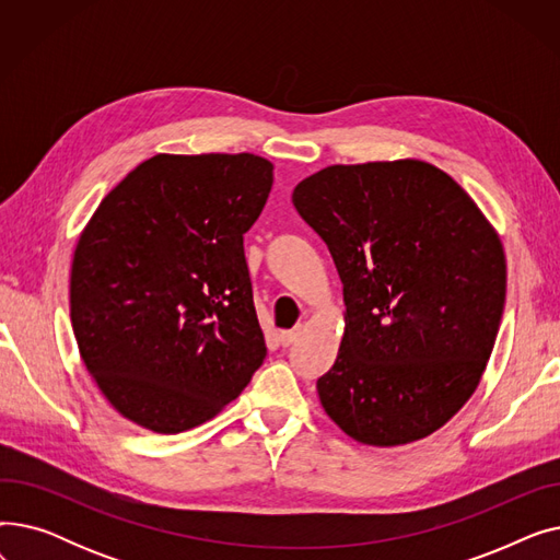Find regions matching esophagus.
I'll use <instances>...</instances> for the list:
<instances>
[{
    "label": "esophagus",
    "mask_w": 560,
    "mask_h": 560,
    "mask_svg": "<svg viewBox=\"0 0 560 560\" xmlns=\"http://www.w3.org/2000/svg\"><path fill=\"white\" fill-rule=\"evenodd\" d=\"M300 338H302V327H295V329H290V331H281V334H279V340H281V345H283V347L295 345Z\"/></svg>",
    "instance_id": "1"
}]
</instances>
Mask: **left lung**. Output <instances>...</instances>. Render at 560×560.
Instances as JSON below:
<instances>
[{
    "mask_svg": "<svg viewBox=\"0 0 560 560\" xmlns=\"http://www.w3.org/2000/svg\"><path fill=\"white\" fill-rule=\"evenodd\" d=\"M292 203L342 281L345 334L317 378L322 408L363 445L431 435L492 354L506 300L499 233L447 172L418 159L329 165Z\"/></svg>",
    "mask_w": 560,
    "mask_h": 560,
    "instance_id": "8db88e82",
    "label": "left lung"
}]
</instances>
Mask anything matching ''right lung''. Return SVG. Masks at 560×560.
Masks as SVG:
<instances>
[{
	"label": "right lung",
	"instance_id": "right-lung-1",
	"mask_svg": "<svg viewBox=\"0 0 560 560\" xmlns=\"http://www.w3.org/2000/svg\"><path fill=\"white\" fill-rule=\"evenodd\" d=\"M275 165L256 154H156L79 235L70 317L79 354L122 418L182 433L215 418L265 359L243 235Z\"/></svg>",
	"mask_w": 560,
	"mask_h": 560
}]
</instances>
